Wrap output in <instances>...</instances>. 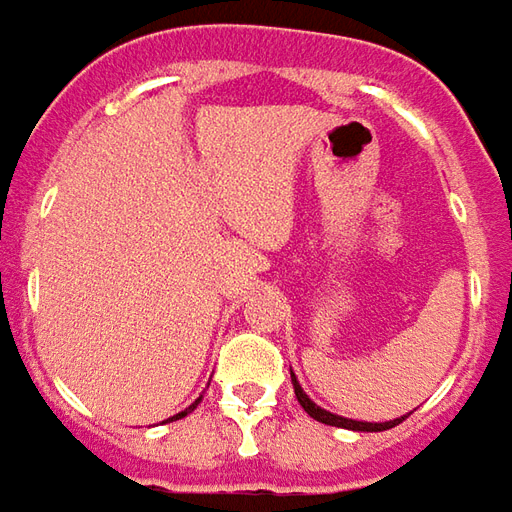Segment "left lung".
Returning a JSON list of instances; mask_svg holds the SVG:
<instances>
[{"label":"left lung","mask_w":512,"mask_h":512,"mask_svg":"<svg viewBox=\"0 0 512 512\" xmlns=\"http://www.w3.org/2000/svg\"><path fill=\"white\" fill-rule=\"evenodd\" d=\"M292 386H295V397H297V402L303 405V411H306L311 419H317V422H322V424H333V427H347V430H364V433H380V430H389V427H394V424H400L402 419H408V416H402V419H394V422H380V424L344 419V416H336V413L322 411L320 405H314V402L308 400V394L300 389V383H297L295 375H292Z\"/></svg>","instance_id":"left-lung-1"}]
</instances>
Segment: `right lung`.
Segmentation results:
<instances>
[{
	"mask_svg": "<svg viewBox=\"0 0 512 512\" xmlns=\"http://www.w3.org/2000/svg\"><path fill=\"white\" fill-rule=\"evenodd\" d=\"M198 402H201V400H195V402H192V405H190V408H187V411H181V413H176V416H173V419H181V416H187V413H190V411H192V408H195V405H198ZM173 419H170V422H173Z\"/></svg>",
	"mask_w": 512,
	"mask_h": 512,
	"instance_id": "obj_1",
	"label": "right lung"
}]
</instances>
